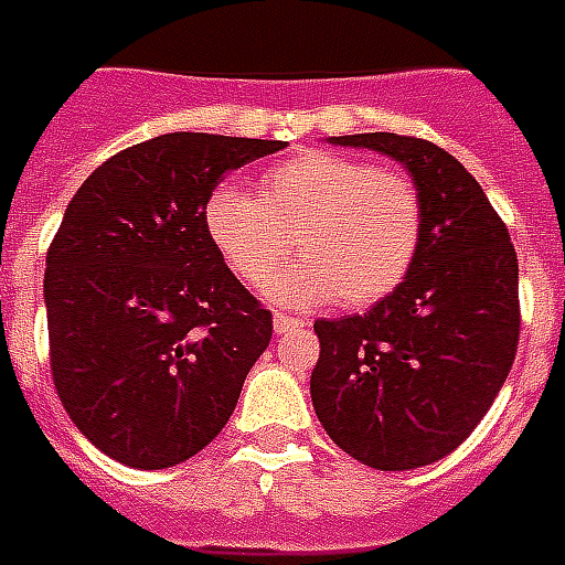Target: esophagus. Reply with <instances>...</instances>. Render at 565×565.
Instances as JSON below:
<instances>
[{
    "instance_id": "esophagus-1",
    "label": "esophagus",
    "mask_w": 565,
    "mask_h": 565,
    "mask_svg": "<svg viewBox=\"0 0 565 565\" xmlns=\"http://www.w3.org/2000/svg\"><path fill=\"white\" fill-rule=\"evenodd\" d=\"M298 328H303V319H298V316L274 313V331H276V334H286V331H298Z\"/></svg>"
}]
</instances>
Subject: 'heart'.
I'll return each mask as SVG.
<instances>
[{
    "instance_id": "heart-1",
    "label": "heart",
    "mask_w": 565,
    "mask_h": 565,
    "mask_svg": "<svg viewBox=\"0 0 565 565\" xmlns=\"http://www.w3.org/2000/svg\"><path fill=\"white\" fill-rule=\"evenodd\" d=\"M203 227L243 282L262 286L295 252L301 262L276 276L274 298H338L340 307L362 310L411 274L423 237V198L402 170L316 148L264 170L258 200L234 185L215 188Z\"/></svg>"
}]
</instances>
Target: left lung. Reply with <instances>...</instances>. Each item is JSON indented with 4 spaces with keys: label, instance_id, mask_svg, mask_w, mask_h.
Wrapping results in <instances>:
<instances>
[{
    "label": "left lung",
    "instance_id": "8db88e82",
    "mask_svg": "<svg viewBox=\"0 0 565 565\" xmlns=\"http://www.w3.org/2000/svg\"><path fill=\"white\" fill-rule=\"evenodd\" d=\"M407 167L423 198L411 274L367 313L316 319V417L377 471L431 466L490 411L520 340L518 252L483 188L429 139L334 136Z\"/></svg>",
    "mask_w": 565,
    "mask_h": 565
}]
</instances>
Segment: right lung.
<instances>
[{
    "mask_svg": "<svg viewBox=\"0 0 565 565\" xmlns=\"http://www.w3.org/2000/svg\"><path fill=\"white\" fill-rule=\"evenodd\" d=\"M279 139L163 134L84 179L45 267L51 377L87 441L130 468H170L225 429L274 316L203 227L231 170Z\"/></svg>",
    "mask_w": 565,
    "mask_h": 565,
    "instance_id": "obj_1",
    "label": "right lung"
}]
</instances>
